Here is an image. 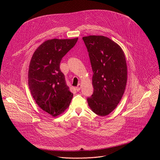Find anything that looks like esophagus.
<instances>
[{"label": "esophagus", "mask_w": 160, "mask_h": 160, "mask_svg": "<svg viewBox=\"0 0 160 160\" xmlns=\"http://www.w3.org/2000/svg\"><path fill=\"white\" fill-rule=\"evenodd\" d=\"M80 88H81V85L80 84H78V85H77V87H76V90H77V91H78L80 90Z\"/></svg>", "instance_id": "esophagus-1"}]
</instances>
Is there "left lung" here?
Instances as JSON below:
<instances>
[{"label": "left lung", "mask_w": 160, "mask_h": 160, "mask_svg": "<svg viewBox=\"0 0 160 160\" xmlns=\"http://www.w3.org/2000/svg\"><path fill=\"white\" fill-rule=\"evenodd\" d=\"M82 39L93 72L94 90L87 98L88 104L96 115L104 117L116 108L123 95L127 79L125 56L117 43L104 36Z\"/></svg>", "instance_id": "1"}]
</instances>
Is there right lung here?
Listing matches in <instances>:
<instances>
[{"mask_svg": "<svg viewBox=\"0 0 160 160\" xmlns=\"http://www.w3.org/2000/svg\"><path fill=\"white\" fill-rule=\"evenodd\" d=\"M78 40H48L37 49L28 70V85L37 105L52 117H56L70 106L73 94L66 84L59 68L62 58Z\"/></svg>", "mask_w": 160, "mask_h": 160, "instance_id": "1", "label": "right lung"}]
</instances>
